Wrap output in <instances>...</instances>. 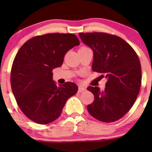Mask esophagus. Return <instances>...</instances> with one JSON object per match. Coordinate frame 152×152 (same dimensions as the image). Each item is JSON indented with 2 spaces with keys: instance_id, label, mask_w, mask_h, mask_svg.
<instances>
[{
  "instance_id": "34e87169",
  "label": "esophagus",
  "mask_w": 152,
  "mask_h": 152,
  "mask_svg": "<svg viewBox=\"0 0 152 152\" xmlns=\"http://www.w3.org/2000/svg\"><path fill=\"white\" fill-rule=\"evenodd\" d=\"M86 91V88H85L84 87L79 86V88H78V92H79V93L84 92V91Z\"/></svg>"
}]
</instances>
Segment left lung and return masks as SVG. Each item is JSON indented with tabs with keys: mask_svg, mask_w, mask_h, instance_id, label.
Listing matches in <instances>:
<instances>
[{
	"mask_svg": "<svg viewBox=\"0 0 152 152\" xmlns=\"http://www.w3.org/2000/svg\"><path fill=\"white\" fill-rule=\"evenodd\" d=\"M93 51V71L107 78L106 88L88 87L94 101L87 106L89 113L104 122L123 117L136 100L141 85V65L133 48L124 39L104 32L79 34Z\"/></svg>",
	"mask_w": 152,
	"mask_h": 152,
	"instance_id": "obj_1",
	"label": "left lung"
}]
</instances>
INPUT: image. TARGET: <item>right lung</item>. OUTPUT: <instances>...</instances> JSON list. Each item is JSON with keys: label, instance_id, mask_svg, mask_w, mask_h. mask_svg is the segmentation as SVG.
Listing matches in <instances>:
<instances>
[{"label": "right lung", "instance_id": "obj_1", "mask_svg": "<svg viewBox=\"0 0 152 152\" xmlns=\"http://www.w3.org/2000/svg\"><path fill=\"white\" fill-rule=\"evenodd\" d=\"M80 41L73 34L50 33L29 39L20 47L12 64V93L26 117L40 124L55 121L68 99L78 87L66 82L57 86L53 70L60 67L66 53Z\"/></svg>", "mask_w": 152, "mask_h": 152}]
</instances>
